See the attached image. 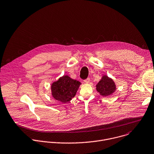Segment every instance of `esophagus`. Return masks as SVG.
Instances as JSON below:
<instances>
[{
	"label": "esophagus",
	"mask_w": 154,
	"mask_h": 154,
	"mask_svg": "<svg viewBox=\"0 0 154 154\" xmlns=\"http://www.w3.org/2000/svg\"><path fill=\"white\" fill-rule=\"evenodd\" d=\"M84 82H85V83H89L90 82V79H89V78H88V79H86Z\"/></svg>",
	"instance_id": "1"
}]
</instances>
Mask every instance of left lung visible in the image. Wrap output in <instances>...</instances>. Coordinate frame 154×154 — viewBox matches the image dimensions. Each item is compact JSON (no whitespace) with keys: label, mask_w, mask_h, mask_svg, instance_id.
<instances>
[{"label":"left lung","mask_w":154,"mask_h":154,"mask_svg":"<svg viewBox=\"0 0 154 154\" xmlns=\"http://www.w3.org/2000/svg\"><path fill=\"white\" fill-rule=\"evenodd\" d=\"M117 89L116 85L112 79L106 75H103L96 85V90L102 97H109Z\"/></svg>","instance_id":"obj_1"}]
</instances>
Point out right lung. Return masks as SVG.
<instances>
[{
    "mask_svg": "<svg viewBox=\"0 0 154 154\" xmlns=\"http://www.w3.org/2000/svg\"><path fill=\"white\" fill-rule=\"evenodd\" d=\"M81 84L69 75H63L51 84V95L56 100L67 103L75 95Z\"/></svg>",
    "mask_w": 154,
    "mask_h": 154,
    "instance_id": "1",
    "label": "right lung"
}]
</instances>
